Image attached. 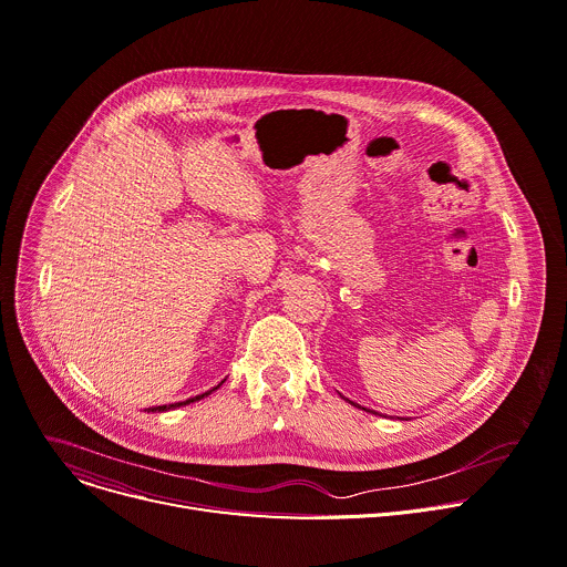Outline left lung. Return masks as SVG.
<instances>
[{
    "mask_svg": "<svg viewBox=\"0 0 567 567\" xmlns=\"http://www.w3.org/2000/svg\"><path fill=\"white\" fill-rule=\"evenodd\" d=\"M352 404H354V402H352ZM354 406H359V404H354ZM362 409H364V406H362Z\"/></svg>",
    "mask_w": 567,
    "mask_h": 567,
    "instance_id": "left-lung-1",
    "label": "left lung"
}]
</instances>
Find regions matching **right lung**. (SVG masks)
Wrapping results in <instances>:
<instances>
[{
	"mask_svg": "<svg viewBox=\"0 0 567 567\" xmlns=\"http://www.w3.org/2000/svg\"><path fill=\"white\" fill-rule=\"evenodd\" d=\"M215 389H219V386H215ZM215 389H210L208 393H200V395H196V398H189V400H185V402H174V404H163V406H153V409H148V411H167V409H174V406H181V404H187V402H194V400H200V398H205V395H210Z\"/></svg>",
	"mask_w": 567,
	"mask_h": 567,
	"instance_id": "right-lung-1",
	"label": "right lung"
}]
</instances>
